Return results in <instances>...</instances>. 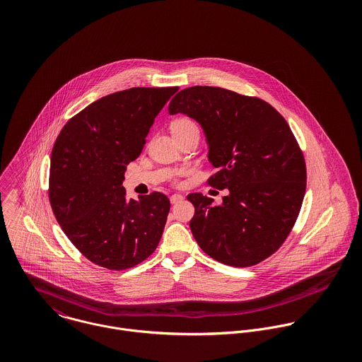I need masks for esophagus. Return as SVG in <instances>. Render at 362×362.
I'll use <instances>...</instances> for the list:
<instances>
[{"mask_svg":"<svg viewBox=\"0 0 362 362\" xmlns=\"http://www.w3.org/2000/svg\"><path fill=\"white\" fill-rule=\"evenodd\" d=\"M182 199H184V197H182L181 194H174V195H171V198H170V202H171L173 205H175V204L181 202Z\"/></svg>","mask_w":362,"mask_h":362,"instance_id":"esophagus-1","label":"esophagus"}]
</instances>
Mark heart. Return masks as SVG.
<instances>
[{
	"mask_svg": "<svg viewBox=\"0 0 362 362\" xmlns=\"http://www.w3.org/2000/svg\"><path fill=\"white\" fill-rule=\"evenodd\" d=\"M171 129H173V132H175V131H185V129H199V128H198V125H197V122H195V121H192V119H189V118H180V119H177V121H174V122H173V125H171ZM184 173H185L184 170H181V171H177V173H174V177L182 175Z\"/></svg>",
	"mask_w": 362,
	"mask_h": 362,
	"instance_id": "obj_1",
	"label": "heart"
}]
</instances>
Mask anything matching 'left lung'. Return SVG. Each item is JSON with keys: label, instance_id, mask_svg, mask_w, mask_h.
Wrapping results in <instances>:
<instances>
[{"label": "left lung", "instance_id": "8db88e82", "mask_svg": "<svg viewBox=\"0 0 362 362\" xmlns=\"http://www.w3.org/2000/svg\"><path fill=\"white\" fill-rule=\"evenodd\" d=\"M168 112L201 124L216 168L207 184L227 189L220 205L198 192L187 197L198 245L235 267L273 255L294 227L307 188L304 155L287 121L262 99L214 86L178 92Z\"/></svg>", "mask_w": 362, "mask_h": 362}]
</instances>
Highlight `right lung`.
Masks as SVG:
<instances>
[{"label": "right lung", "mask_w": 362, "mask_h": 362, "mask_svg": "<svg viewBox=\"0 0 362 362\" xmlns=\"http://www.w3.org/2000/svg\"><path fill=\"white\" fill-rule=\"evenodd\" d=\"M178 90L131 88L89 104L54 144L49 198L76 250L110 269L134 267L155 252L170 201L161 192L127 201V164L142 153L156 115Z\"/></svg>", "instance_id": "1"}]
</instances>
